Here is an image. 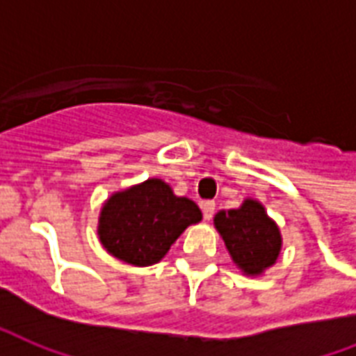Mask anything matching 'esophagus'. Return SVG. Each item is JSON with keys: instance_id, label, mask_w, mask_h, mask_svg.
<instances>
[{"instance_id": "obj_1", "label": "esophagus", "mask_w": 356, "mask_h": 356, "mask_svg": "<svg viewBox=\"0 0 356 356\" xmlns=\"http://www.w3.org/2000/svg\"><path fill=\"white\" fill-rule=\"evenodd\" d=\"M202 213H204V219H206V221H209V219L213 217V213H216V202L206 200V202L202 204Z\"/></svg>"}]
</instances>
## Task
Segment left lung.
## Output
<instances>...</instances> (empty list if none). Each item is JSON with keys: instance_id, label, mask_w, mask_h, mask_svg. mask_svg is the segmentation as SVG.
<instances>
[{"instance_id": "8db88e82", "label": "left lung", "mask_w": 356, "mask_h": 356, "mask_svg": "<svg viewBox=\"0 0 356 356\" xmlns=\"http://www.w3.org/2000/svg\"><path fill=\"white\" fill-rule=\"evenodd\" d=\"M234 264L256 277L277 261L282 238L277 222L269 219L258 200L247 198L238 209L219 211L213 219Z\"/></svg>"}]
</instances>
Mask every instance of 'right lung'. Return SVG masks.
<instances>
[{
	"label": "right lung",
	"instance_id": "right-lung-1",
	"mask_svg": "<svg viewBox=\"0 0 356 356\" xmlns=\"http://www.w3.org/2000/svg\"><path fill=\"white\" fill-rule=\"evenodd\" d=\"M202 219L193 200L176 197L169 184L150 178L107 198L98 236L109 254L131 266L158 264L189 225Z\"/></svg>",
	"mask_w": 356,
	"mask_h": 356
}]
</instances>
